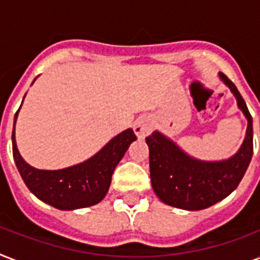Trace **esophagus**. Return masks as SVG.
Instances as JSON below:
<instances>
[{
    "instance_id": "1",
    "label": "esophagus",
    "mask_w": 260,
    "mask_h": 260,
    "mask_svg": "<svg viewBox=\"0 0 260 260\" xmlns=\"http://www.w3.org/2000/svg\"><path fill=\"white\" fill-rule=\"evenodd\" d=\"M134 131L139 139H144L147 135L152 132V124L147 117H140L135 121Z\"/></svg>"
}]
</instances>
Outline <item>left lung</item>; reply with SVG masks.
<instances>
[{
  "label": "left lung",
  "instance_id": "left-lung-1",
  "mask_svg": "<svg viewBox=\"0 0 260 260\" xmlns=\"http://www.w3.org/2000/svg\"><path fill=\"white\" fill-rule=\"evenodd\" d=\"M218 77L234 93L239 109L248 121L244 142L230 159L206 162L187 155L158 131L147 136L152 189L167 205L186 210H201L214 205L238 187L251 162L254 151L252 117L234 82L222 73H218Z\"/></svg>",
  "mask_w": 260,
  "mask_h": 260
}]
</instances>
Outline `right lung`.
Here are the masks:
<instances>
[{
    "label": "right lung",
    "instance_id": "right-lung-1",
    "mask_svg": "<svg viewBox=\"0 0 260 260\" xmlns=\"http://www.w3.org/2000/svg\"><path fill=\"white\" fill-rule=\"evenodd\" d=\"M18 110L14 114V124ZM14 124L12 132L13 158L22 181L39 200L60 210L81 209L101 201L109 190L114 169L131 143L138 139L129 128L114 136L102 150L85 162L62 170H39L29 166L18 152Z\"/></svg>",
    "mask_w": 260,
    "mask_h": 260
}]
</instances>
